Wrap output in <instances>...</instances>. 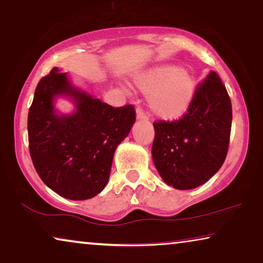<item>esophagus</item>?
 <instances>
[{"instance_id": "obj_1", "label": "esophagus", "mask_w": 263, "mask_h": 263, "mask_svg": "<svg viewBox=\"0 0 263 263\" xmlns=\"http://www.w3.org/2000/svg\"><path fill=\"white\" fill-rule=\"evenodd\" d=\"M136 116H137V119H138V120H143V121H147L148 120L146 115H145V113L140 108H137Z\"/></svg>"}]
</instances>
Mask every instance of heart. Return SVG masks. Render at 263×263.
Instances as JSON below:
<instances>
[{
	"label": "heart",
	"mask_w": 263,
	"mask_h": 263,
	"mask_svg": "<svg viewBox=\"0 0 263 263\" xmlns=\"http://www.w3.org/2000/svg\"><path fill=\"white\" fill-rule=\"evenodd\" d=\"M135 87L148 96L152 115L162 120H177L189 111L198 91V81L190 69L160 65L137 73Z\"/></svg>",
	"instance_id": "heart-1"
}]
</instances>
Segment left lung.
Segmentation results:
<instances>
[{
  "mask_svg": "<svg viewBox=\"0 0 263 263\" xmlns=\"http://www.w3.org/2000/svg\"><path fill=\"white\" fill-rule=\"evenodd\" d=\"M232 118L226 86L211 70L182 119L154 124L151 154L163 181L178 190L195 189L209 181L227 157Z\"/></svg>",
  "mask_w": 263,
  "mask_h": 263,
  "instance_id": "1",
  "label": "left lung"
}]
</instances>
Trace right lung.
<instances>
[{
    "mask_svg": "<svg viewBox=\"0 0 263 263\" xmlns=\"http://www.w3.org/2000/svg\"><path fill=\"white\" fill-rule=\"evenodd\" d=\"M72 101L70 114L55 107ZM136 121L132 105L112 107L76 87L54 67L39 81L28 113L29 152L37 175L61 197L84 201L106 186L116 148Z\"/></svg>",
    "mask_w": 263,
    "mask_h": 263,
    "instance_id": "add662e5",
    "label": "right lung"
}]
</instances>
